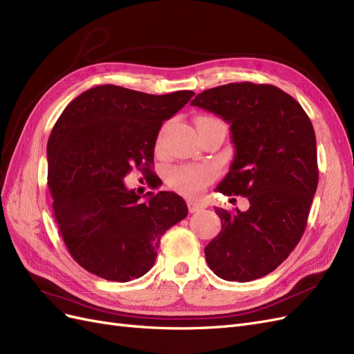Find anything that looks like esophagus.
I'll return each mask as SVG.
<instances>
[{
    "label": "esophagus",
    "instance_id": "1",
    "mask_svg": "<svg viewBox=\"0 0 354 354\" xmlns=\"http://www.w3.org/2000/svg\"><path fill=\"white\" fill-rule=\"evenodd\" d=\"M187 208H189L190 212H199V211H202V209H205L207 205H205V203H203V202H198V201L189 199V201H187Z\"/></svg>",
    "mask_w": 354,
    "mask_h": 354
}]
</instances>
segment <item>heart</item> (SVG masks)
Masks as SVG:
<instances>
[{
    "label": "heart",
    "instance_id": "1",
    "mask_svg": "<svg viewBox=\"0 0 354 354\" xmlns=\"http://www.w3.org/2000/svg\"><path fill=\"white\" fill-rule=\"evenodd\" d=\"M198 124H214V125L224 127V124L214 116H201L196 121V125ZM164 134H165V127L158 134V138H156L158 149L160 147V145H162ZM212 180H214V171L211 168L199 167V165H180L171 171L168 176L169 186L174 190L180 192L181 195H186V196H198Z\"/></svg>",
    "mask_w": 354,
    "mask_h": 354
}]
</instances>
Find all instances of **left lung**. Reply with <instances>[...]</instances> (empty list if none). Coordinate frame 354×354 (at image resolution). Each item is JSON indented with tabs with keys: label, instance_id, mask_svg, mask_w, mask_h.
I'll return each instance as SVG.
<instances>
[{
	"label": "left lung",
	"instance_id": "1",
	"mask_svg": "<svg viewBox=\"0 0 354 354\" xmlns=\"http://www.w3.org/2000/svg\"><path fill=\"white\" fill-rule=\"evenodd\" d=\"M230 124L236 155L217 190L248 198V211L216 208L221 232L205 246L209 269L250 282L273 272L301 239L317 189L312 121L294 97L270 84L232 82L190 102Z\"/></svg>",
	"mask_w": 354,
	"mask_h": 354
}]
</instances>
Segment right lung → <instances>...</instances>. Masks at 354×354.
Listing matches in <instances>:
<instances>
[{"label": "right lung", "mask_w": 354, "mask_h": 354, "mask_svg": "<svg viewBox=\"0 0 354 354\" xmlns=\"http://www.w3.org/2000/svg\"><path fill=\"white\" fill-rule=\"evenodd\" d=\"M195 95H162L99 85L73 99L47 143L48 189L72 259L106 281L128 282L155 264L165 230L187 216L174 192L140 201L124 178L152 173L159 128Z\"/></svg>", "instance_id": "1"}]
</instances>
